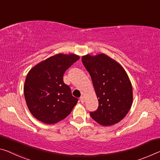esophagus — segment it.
Segmentation results:
<instances>
[{"instance_id": "1", "label": "esophagus", "mask_w": 160, "mask_h": 160, "mask_svg": "<svg viewBox=\"0 0 160 160\" xmlns=\"http://www.w3.org/2000/svg\"><path fill=\"white\" fill-rule=\"evenodd\" d=\"M80 102H82V103H84V102H85V99H84V98H83V97H80Z\"/></svg>"}]
</instances>
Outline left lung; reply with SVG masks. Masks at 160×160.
Masks as SVG:
<instances>
[{"mask_svg":"<svg viewBox=\"0 0 160 160\" xmlns=\"http://www.w3.org/2000/svg\"><path fill=\"white\" fill-rule=\"evenodd\" d=\"M98 98L97 110L90 112L103 126L115 125L125 118L132 103V87L128 75L118 62L105 54L82 58Z\"/></svg>","mask_w":160,"mask_h":160,"instance_id":"1","label":"left lung"}]
</instances>
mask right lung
Listing matches in <instances>:
<instances>
[{"instance_id": "right-lung-1", "label": "right lung", "mask_w": 160, "mask_h": 160, "mask_svg": "<svg viewBox=\"0 0 160 160\" xmlns=\"http://www.w3.org/2000/svg\"><path fill=\"white\" fill-rule=\"evenodd\" d=\"M75 54H57L35 65L28 73L24 95L30 112L42 122L55 124L70 115L78 99L63 82L65 71L79 60Z\"/></svg>"}]
</instances>
